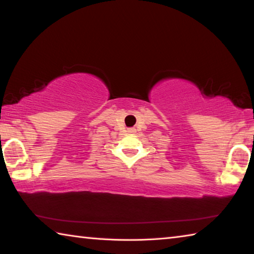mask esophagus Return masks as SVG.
<instances>
[{"label":"esophagus","instance_id":"34e87169","mask_svg":"<svg viewBox=\"0 0 254 254\" xmlns=\"http://www.w3.org/2000/svg\"><path fill=\"white\" fill-rule=\"evenodd\" d=\"M128 133H134L135 132V128H128Z\"/></svg>","mask_w":254,"mask_h":254}]
</instances>
